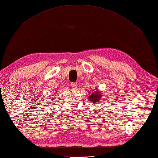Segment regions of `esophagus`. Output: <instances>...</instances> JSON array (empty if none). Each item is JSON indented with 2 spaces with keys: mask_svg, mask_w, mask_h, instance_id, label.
<instances>
[{
  "mask_svg": "<svg viewBox=\"0 0 158 158\" xmlns=\"http://www.w3.org/2000/svg\"><path fill=\"white\" fill-rule=\"evenodd\" d=\"M71 86L73 88H76L77 87V83L76 82H72L71 83Z\"/></svg>",
  "mask_w": 158,
  "mask_h": 158,
  "instance_id": "34e87169",
  "label": "esophagus"
}]
</instances>
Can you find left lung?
<instances>
[{
  "label": "left lung",
  "mask_w": 158,
  "mask_h": 158,
  "mask_svg": "<svg viewBox=\"0 0 158 158\" xmlns=\"http://www.w3.org/2000/svg\"><path fill=\"white\" fill-rule=\"evenodd\" d=\"M101 95L99 94L98 92L96 91L93 94H91V96H89V98L90 99V101L94 102H97L98 101H100V99H101Z\"/></svg>",
  "instance_id": "obj_1"
}]
</instances>
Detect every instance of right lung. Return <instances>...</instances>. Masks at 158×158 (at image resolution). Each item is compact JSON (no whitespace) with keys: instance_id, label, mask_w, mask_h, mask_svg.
<instances>
[{"instance_id":"1","label":"right lung","mask_w":158,"mask_h":158,"mask_svg":"<svg viewBox=\"0 0 158 158\" xmlns=\"http://www.w3.org/2000/svg\"><path fill=\"white\" fill-rule=\"evenodd\" d=\"M53 101H55V100H53Z\"/></svg>"}]
</instances>
